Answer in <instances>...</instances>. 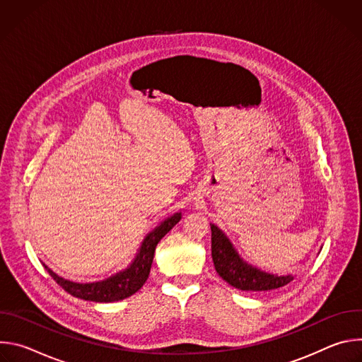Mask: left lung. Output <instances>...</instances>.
I'll return each instance as SVG.
<instances>
[{"mask_svg": "<svg viewBox=\"0 0 362 362\" xmlns=\"http://www.w3.org/2000/svg\"><path fill=\"white\" fill-rule=\"evenodd\" d=\"M212 229V259L219 276L230 286L240 291L264 292L278 289L289 284L293 276H278L246 264L226 235L215 225Z\"/></svg>", "mask_w": 362, "mask_h": 362, "instance_id": "left-lung-1", "label": "left lung"}]
</instances>
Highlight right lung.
Instances as JSON below:
<instances>
[{
    "label": "right lung",
    "instance_id": "add662e5",
    "mask_svg": "<svg viewBox=\"0 0 362 362\" xmlns=\"http://www.w3.org/2000/svg\"><path fill=\"white\" fill-rule=\"evenodd\" d=\"M182 219V214H175L173 216L163 221L159 226L154 228L143 240L136 257L130 267L105 281L93 284H77L69 279H64L54 274L48 267L44 265L47 272L53 278L66 292L70 295L93 302H115L130 295L136 293L147 281L151 262L154 257V249H156L160 239Z\"/></svg>",
    "mask_w": 362,
    "mask_h": 362
}]
</instances>
